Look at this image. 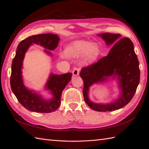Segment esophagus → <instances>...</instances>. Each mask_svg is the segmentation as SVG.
<instances>
[{
	"label": "esophagus",
	"mask_w": 149,
	"mask_h": 149,
	"mask_svg": "<svg viewBox=\"0 0 149 149\" xmlns=\"http://www.w3.org/2000/svg\"><path fill=\"white\" fill-rule=\"evenodd\" d=\"M72 73H73V76H78L79 73V69L77 68H74L73 70L72 71Z\"/></svg>",
	"instance_id": "34e87169"
}]
</instances>
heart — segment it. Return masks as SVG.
<instances>
[{"label":"heart","mask_w":149,"mask_h":149,"mask_svg":"<svg viewBox=\"0 0 149 149\" xmlns=\"http://www.w3.org/2000/svg\"><path fill=\"white\" fill-rule=\"evenodd\" d=\"M67 55L74 58L83 56V63H91L94 62L100 54V48L97 44H91V42L75 41L68 45L66 49Z\"/></svg>","instance_id":"b5f03b06"}]
</instances>
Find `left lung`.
Masks as SVG:
<instances>
[{
	"instance_id": "left-lung-1",
	"label": "left lung",
	"mask_w": 149,
	"mask_h": 149,
	"mask_svg": "<svg viewBox=\"0 0 149 149\" xmlns=\"http://www.w3.org/2000/svg\"><path fill=\"white\" fill-rule=\"evenodd\" d=\"M104 40L107 46H112L106 56L96 63L81 70L83 80V96L86 103L92 109L99 112L116 111L123 108L131 101L140 81L139 62L134 52V44L128 38H120V34L104 33L97 35ZM111 76L118 80L120 95L114 102L107 104L95 103L90 101L89 87L95 83H101Z\"/></svg>"
}]
</instances>
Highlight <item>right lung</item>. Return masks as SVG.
<instances>
[{
  "instance_id": "1",
  "label": "right lung",
  "mask_w": 149,
  "mask_h": 149,
  "mask_svg": "<svg viewBox=\"0 0 149 149\" xmlns=\"http://www.w3.org/2000/svg\"><path fill=\"white\" fill-rule=\"evenodd\" d=\"M60 39L57 35L53 33L32 35L22 40L17 47L12 63L10 86L17 100L30 111L48 113L56 111L60 106L62 91L70 81L72 74H50L45 89L48 90L53 97L50 100H45L41 95L26 88L24 83L22 70L25 53L33 43L39 45L49 50H54L58 47ZM45 52L52 55V53L47 49H45Z\"/></svg>"
}]
</instances>
